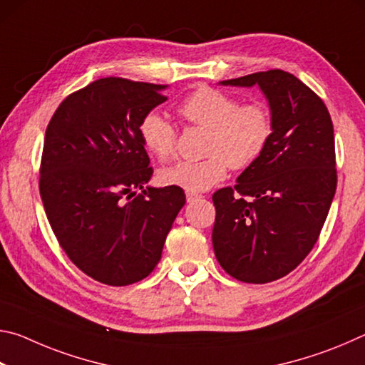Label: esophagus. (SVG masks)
Returning a JSON list of instances; mask_svg holds the SVG:
<instances>
[{"mask_svg": "<svg viewBox=\"0 0 365 365\" xmlns=\"http://www.w3.org/2000/svg\"><path fill=\"white\" fill-rule=\"evenodd\" d=\"M200 197H201V195L191 193V191H187V201H188V202H195L196 200H200Z\"/></svg>", "mask_w": 365, "mask_h": 365, "instance_id": "34e87169", "label": "esophagus"}]
</instances>
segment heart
I'll return each instance as SVG.
<instances>
[{"instance_id":"heart-1","label":"heart","mask_w":365,"mask_h":365,"mask_svg":"<svg viewBox=\"0 0 365 365\" xmlns=\"http://www.w3.org/2000/svg\"><path fill=\"white\" fill-rule=\"evenodd\" d=\"M177 110L185 120L207 130V158L169 165L159 172V180L191 193L209 190L224 180L228 165L240 170L255 164L274 133V119L264 103L240 104L235 96L211 86L191 91ZM138 133L141 143L156 159L169 160L174 156L177 133L163 115L146 114L140 120Z\"/></svg>"}]
</instances>
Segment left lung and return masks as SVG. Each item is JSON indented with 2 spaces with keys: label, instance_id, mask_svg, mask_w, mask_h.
<instances>
[{
  "label": "left lung",
  "instance_id": "8db88e82",
  "mask_svg": "<svg viewBox=\"0 0 365 365\" xmlns=\"http://www.w3.org/2000/svg\"><path fill=\"white\" fill-rule=\"evenodd\" d=\"M259 85L274 133L235 187L212 195V246L228 275L269 283L288 275L316 245L336 190L333 123L325 103L293 73L272 69L220 82Z\"/></svg>",
  "mask_w": 365,
  "mask_h": 365
}]
</instances>
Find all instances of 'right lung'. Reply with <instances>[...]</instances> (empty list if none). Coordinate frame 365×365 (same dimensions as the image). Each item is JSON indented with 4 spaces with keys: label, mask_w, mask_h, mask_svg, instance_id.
Returning a JSON list of instances; mask_svg holds the SVG:
<instances>
[{
    "label": "right lung",
    "mask_w": 365,
    "mask_h": 365,
    "mask_svg": "<svg viewBox=\"0 0 365 365\" xmlns=\"http://www.w3.org/2000/svg\"><path fill=\"white\" fill-rule=\"evenodd\" d=\"M164 88L95 80L67 96L46 127L40 195L49 225L67 257L104 285L146 279L185 205L182 188H143L153 168L138 125L168 100Z\"/></svg>",
    "instance_id": "right-lung-1"
}]
</instances>
